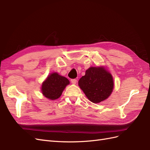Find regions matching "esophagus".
I'll use <instances>...</instances> for the list:
<instances>
[{"instance_id":"1","label":"esophagus","mask_w":150,"mask_h":150,"mask_svg":"<svg viewBox=\"0 0 150 150\" xmlns=\"http://www.w3.org/2000/svg\"><path fill=\"white\" fill-rule=\"evenodd\" d=\"M71 81L72 84H76V83H77V80H76V79H71Z\"/></svg>"}]
</instances>
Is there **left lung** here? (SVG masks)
<instances>
[{"instance_id":"obj_1","label":"left lung","mask_w":150,"mask_h":150,"mask_svg":"<svg viewBox=\"0 0 150 150\" xmlns=\"http://www.w3.org/2000/svg\"><path fill=\"white\" fill-rule=\"evenodd\" d=\"M78 85L90 101L99 103L111 94L114 81L111 74L104 66L90 67L79 80Z\"/></svg>"}]
</instances>
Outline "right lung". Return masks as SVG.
<instances>
[{"mask_svg":"<svg viewBox=\"0 0 150 150\" xmlns=\"http://www.w3.org/2000/svg\"><path fill=\"white\" fill-rule=\"evenodd\" d=\"M70 82L66 78L57 72L50 74L44 81L41 86V92L44 96L50 100H55L59 98Z\"/></svg>","mask_w":150,"mask_h":150,"instance_id":"obj_1","label":"right lung"}]
</instances>
